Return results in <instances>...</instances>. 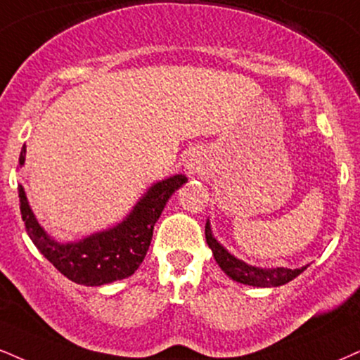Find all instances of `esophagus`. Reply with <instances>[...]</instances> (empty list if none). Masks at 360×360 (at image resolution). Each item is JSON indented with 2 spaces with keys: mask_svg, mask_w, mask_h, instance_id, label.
<instances>
[{
  "mask_svg": "<svg viewBox=\"0 0 360 360\" xmlns=\"http://www.w3.org/2000/svg\"><path fill=\"white\" fill-rule=\"evenodd\" d=\"M188 169H191V171H194V169H196V164H189V166H188Z\"/></svg>",
  "mask_w": 360,
  "mask_h": 360,
  "instance_id": "34e87169",
  "label": "esophagus"
}]
</instances>
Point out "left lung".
Here are the masks:
<instances>
[{"instance_id": "left-lung-1", "label": "left lung", "mask_w": 360, "mask_h": 360, "mask_svg": "<svg viewBox=\"0 0 360 360\" xmlns=\"http://www.w3.org/2000/svg\"><path fill=\"white\" fill-rule=\"evenodd\" d=\"M206 235V243L210 246L211 251H213V257L216 259L221 270L226 274L229 278L238 281V283L243 285H251V287H280V285L288 283L293 278H297L302 271L307 270V266L295 268V270H290V268H258L251 266L248 263L241 262L236 257H233L229 251L224 248L221 243H218V240L211 233L210 221H206L205 228Z\"/></svg>"}]
</instances>
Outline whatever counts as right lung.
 <instances>
[{
    "instance_id": "add662e5",
    "label": "right lung",
    "mask_w": 360,
    "mask_h": 360,
    "mask_svg": "<svg viewBox=\"0 0 360 360\" xmlns=\"http://www.w3.org/2000/svg\"><path fill=\"white\" fill-rule=\"evenodd\" d=\"M27 146L20 154V166L25 164ZM188 177L176 174L159 181L147 189L122 223L105 231L95 233L73 243H58L34 218L23 186H18L21 218L28 236L40 253L68 280L85 287H101L131 276L146 258L153 240L154 224L161 216L167 199L183 186Z\"/></svg>"
}]
</instances>
